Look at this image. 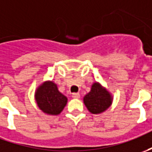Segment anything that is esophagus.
<instances>
[{
    "instance_id": "esophagus-1",
    "label": "esophagus",
    "mask_w": 152,
    "mask_h": 152,
    "mask_svg": "<svg viewBox=\"0 0 152 152\" xmlns=\"http://www.w3.org/2000/svg\"><path fill=\"white\" fill-rule=\"evenodd\" d=\"M80 94L79 93H73L72 94V97L75 98V99H78V98H80Z\"/></svg>"
}]
</instances>
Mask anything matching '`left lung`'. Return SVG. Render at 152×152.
<instances>
[{
  "instance_id": "8db88e82",
  "label": "left lung",
  "mask_w": 152,
  "mask_h": 152,
  "mask_svg": "<svg viewBox=\"0 0 152 152\" xmlns=\"http://www.w3.org/2000/svg\"><path fill=\"white\" fill-rule=\"evenodd\" d=\"M113 97L99 82H94L91 91L83 98L85 106L92 114H101L106 111L112 103Z\"/></svg>"
}]
</instances>
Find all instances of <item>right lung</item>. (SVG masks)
Here are the masks:
<instances>
[{"label":"right lung","mask_w":152,"mask_h":152,"mask_svg":"<svg viewBox=\"0 0 152 152\" xmlns=\"http://www.w3.org/2000/svg\"><path fill=\"white\" fill-rule=\"evenodd\" d=\"M35 99L41 111L50 115H59L67 103L66 96L59 91L52 80H46L37 87Z\"/></svg>","instance_id":"obj_1"}]
</instances>
